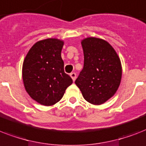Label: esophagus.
<instances>
[{
  "mask_svg": "<svg viewBox=\"0 0 146 146\" xmlns=\"http://www.w3.org/2000/svg\"><path fill=\"white\" fill-rule=\"evenodd\" d=\"M70 77L72 78V80H73V81L74 82L76 80V74L75 73H71L70 74Z\"/></svg>",
  "mask_w": 146,
  "mask_h": 146,
  "instance_id": "esophagus-1",
  "label": "esophagus"
}]
</instances>
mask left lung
<instances>
[{
	"mask_svg": "<svg viewBox=\"0 0 146 146\" xmlns=\"http://www.w3.org/2000/svg\"><path fill=\"white\" fill-rule=\"evenodd\" d=\"M84 66L76 80L87 102L99 105L116 93L122 76L120 60L108 42L95 37L81 42Z\"/></svg>",
	"mask_w": 146,
	"mask_h": 146,
	"instance_id": "obj_1",
	"label": "left lung"
}]
</instances>
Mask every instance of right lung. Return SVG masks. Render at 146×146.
I'll use <instances>...</instances> for the list:
<instances>
[{"mask_svg": "<svg viewBox=\"0 0 146 146\" xmlns=\"http://www.w3.org/2000/svg\"><path fill=\"white\" fill-rule=\"evenodd\" d=\"M64 41L47 38L36 42L29 50L23 64V80L26 91L33 100L51 106L64 96L73 83L64 73L61 58Z\"/></svg>", "mask_w": 146, "mask_h": 146, "instance_id": "add662e5", "label": "right lung"}]
</instances>
